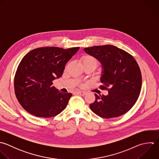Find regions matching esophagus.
<instances>
[{"label": "esophagus", "mask_w": 159, "mask_h": 159, "mask_svg": "<svg viewBox=\"0 0 159 159\" xmlns=\"http://www.w3.org/2000/svg\"><path fill=\"white\" fill-rule=\"evenodd\" d=\"M76 93L79 94V95H82V96H84L86 94V92H83V91H78V92H76Z\"/></svg>", "instance_id": "esophagus-1"}]
</instances>
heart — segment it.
Returning <instances> with one entry per match:
<instances>
[{"label":"heart","mask_w":159,"mask_h":159,"mask_svg":"<svg viewBox=\"0 0 159 159\" xmlns=\"http://www.w3.org/2000/svg\"><path fill=\"white\" fill-rule=\"evenodd\" d=\"M81 62L83 66L93 65L96 67L98 64V61L93 56L90 55H85L81 57Z\"/></svg>","instance_id":"1"}]
</instances>
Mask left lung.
<instances>
[{
  "label": "left lung",
  "instance_id": "left-lung-1",
  "mask_svg": "<svg viewBox=\"0 0 159 159\" xmlns=\"http://www.w3.org/2000/svg\"><path fill=\"white\" fill-rule=\"evenodd\" d=\"M84 50L100 62L101 89L108 91L107 95L95 94L96 100L90 105L91 110L104 118L127 113L138 100L142 85L141 72L135 59L113 45L95 46Z\"/></svg>",
  "mask_w": 159,
  "mask_h": 159
}]
</instances>
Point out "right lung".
I'll return each mask as SVG.
<instances>
[{
  "label": "right lung",
  "instance_id": "obj_1",
  "mask_svg": "<svg viewBox=\"0 0 159 159\" xmlns=\"http://www.w3.org/2000/svg\"><path fill=\"white\" fill-rule=\"evenodd\" d=\"M79 48H39L23 57L15 75L14 89L26 111L37 117L51 118L66 108L72 93L60 92L52 85V81L62 76L66 64Z\"/></svg>",
  "mask_w": 159,
  "mask_h": 159
}]
</instances>
